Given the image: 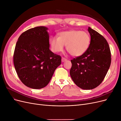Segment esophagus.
Masks as SVG:
<instances>
[{
    "instance_id": "esophagus-1",
    "label": "esophagus",
    "mask_w": 121,
    "mask_h": 121,
    "mask_svg": "<svg viewBox=\"0 0 121 121\" xmlns=\"http://www.w3.org/2000/svg\"><path fill=\"white\" fill-rule=\"evenodd\" d=\"M67 60V58H65L64 57H62V58H61V61L62 62H64L65 61H66Z\"/></svg>"
}]
</instances>
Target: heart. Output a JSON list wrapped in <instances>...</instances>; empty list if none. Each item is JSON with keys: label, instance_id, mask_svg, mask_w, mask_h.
Returning a JSON list of instances; mask_svg holds the SVG:
<instances>
[{"label": "heart", "instance_id": "1", "mask_svg": "<svg viewBox=\"0 0 121 121\" xmlns=\"http://www.w3.org/2000/svg\"><path fill=\"white\" fill-rule=\"evenodd\" d=\"M90 43L89 34L85 31L72 30L60 33L59 37L53 36L50 40L52 52H63L67 45L68 52L74 56H79L85 53Z\"/></svg>", "mask_w": 121, "mask_h": 121}]
</instances>
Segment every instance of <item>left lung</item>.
Listing matches in <instances>:
<instances>
[{"label":"left lung","mask_w":121,"mask_h":121,"mask_svg":"<svg viewBox=\"0 0 121 121\" xmlns=\"http://www.w3.org/2000/svg\"><path fill=\"white\" fill-rule=\"evenodd\" d=\"M90 43L82 56L72 60L69 71L73 81L80 88L92 89L99 86L107 75L111 63L108 44L103 36L90 27Z\"/></svg>","instance_id":"left-lung-1"}]
</instances>
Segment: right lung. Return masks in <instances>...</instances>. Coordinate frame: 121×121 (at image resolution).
Listing matches in <instances>:
<instances>
[{
	"label": "right lung",
	"instance_id": "obj_1",
	"mask_svg": "<svg viewBox=\"0 0 121 121\" xmlns=\"http://www.w3.org/2000/svg\"><path fill=\"white\" fill-rule=\"evenodd\" d=\"M48 28H31L18 38L13 53L17 75L24 85L32 89L45 87L56 69L61 64V56L49 49Z\"/></svg>",
	"mask_w": 121,
	"mask_h": 121
}]
</instances>
